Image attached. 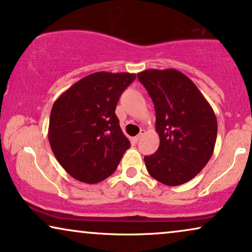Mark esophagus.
<instances>
[{
    "label": "esophagus",
    "mask_w": 252,
    "mask_h": 252,
    "mask_svg": "<svg viewBox=\"0 0 252 252\" xmlns=\"http://www.w3.org/2000/svg\"><path fill=\"white\" fill-rule=\"evenodd\" d=\"M144 135H145V130H140V132L138 133V135H137L136 137H133V140H135V142H138V140L142 138Z\"/></svg>",
    "instance_id": "esophagus-1"
}]
</instances>
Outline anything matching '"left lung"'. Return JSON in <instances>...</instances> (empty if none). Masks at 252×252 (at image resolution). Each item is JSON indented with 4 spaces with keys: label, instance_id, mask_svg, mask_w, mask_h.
<instances>
[{
    "label": "left lung",
    "instance_id": "1",
    "mask_svg": "<svg viewBox=\"0 0 252 252\" xmlns=\"http://www.w3.org/2000/svg\"><path fill=\"white\" fill-rule=\"evenodd\" d=\"M156 108L160 145L144 158L147 172L166 186L189 182L212 157L218 123L212 107L192 80L175 69L139 72Z\"/></svg>",
    "mask_w": 252,
    "mask_h": 252
}]
</instances>
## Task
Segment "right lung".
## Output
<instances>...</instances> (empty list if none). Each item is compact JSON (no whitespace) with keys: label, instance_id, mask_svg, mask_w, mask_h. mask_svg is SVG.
I'll return each instance as SVG.
<instances>
[{"label":"right lung","instance_id":"obj_1","mask_svg":"<svg viewBox=\"0 0 252 252\" xmlns=\"http://www.w3.org/2000/svg\"><path fill=\"white\" fill-rule=\"evenodd\" d=\"M135 73L99 71L84 77L56 99L50 112L48 139L66 173L94 184L112 175L130 147L115 115Z\"/></svg>","mask_w":252,"mask_h":252}]
</instances>
